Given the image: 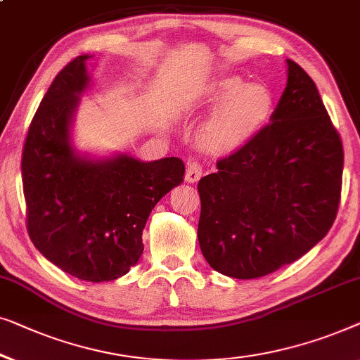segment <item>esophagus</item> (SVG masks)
Segmentation results:
<instances>
[{"label":"esophagus","mask_w":360,"mask_h":360,"mask_svg":"<svg viewBox=\"0 0 360 360\" xmlns=\"http://www.w3.org/2000/svg\"><path fill=\"white\" fill-rule=\"evenodd\" d=\"M202 176V165L195 160H189L187 161V168H186V181L187 182H197Z\"/></svg>","instance_id":"obj_1"}]
</instances>
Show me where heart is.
<instances>
[{"mask_svg":"<svg viewBox=\"0 0 360 360\" xmlns=\"http://www.w3.org/2000/svg\"><path fill=\"white\" fill-rule=\"evenodd\" d=\"M199 103L217 109L200 125L197 139L207 150L225 151L241 145L266 122L272 109V96L262 84L220 78L202 88Z\"/></svg>","mask_w":360,"mask_h":360,"instance_id":"obj_1","label":"heart"}]
</instances>
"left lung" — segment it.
<instances>
[{"mask_svg":"<svg viewBox=\"0 0 360 360\" xmlns=\"http://www.w3.org/2000/svg\"><path fill=\"white\" fill-rule=\"evenodd\" d=\"M287 67L271 122L197 184L202 255L235 279L302 257L330 231L341 200V136L313 79L292 60Z\"/></svg>","mask_w":360,"mask_h":360,"instance_id":"8db88e82","label":"left lung"}]
</instances>
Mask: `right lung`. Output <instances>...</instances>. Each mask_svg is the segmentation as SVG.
I'll list each match as a JSON object with an SVG mask.
<instances>
[{"label":"right lung","instance_id":"obj_1","mask_svg":"<svg viewBox=\"0 0 360 360\" xmlns=\"http://www.w3.org/2000/svg\"><path fill=\"white\" fill-rule=\"evenodd\" d=\"M88 55L72 60L50 84L22 148L27 231L50 262L89 282L119 279L143 252L141 233L163 195L184 181L182 160L79 156L70 127L86 89Z\"/></svg>","mask_w":360,"mask_h":360}]
</instances>
